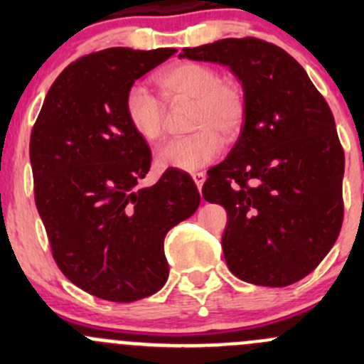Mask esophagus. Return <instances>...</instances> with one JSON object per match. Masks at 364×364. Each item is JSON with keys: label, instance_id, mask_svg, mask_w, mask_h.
I'll return each mask as SVG.
<instances>
[{"label": "esophagus", "instance_id": "esophagus-1", "mask_svg": "<svg viewBox=\"0 0 364 364\" xmlns=\"http://www.w3.org/2000/svg\"><path fill=\"white\" fill-rule=\"evenodd\" d=\"M192 178H193V181H196L197 188H199V190L203 188V185H204V181H205V172H193Z\"/></svg>", "mask_w": 364, "mask_h": 364}]
</instances>
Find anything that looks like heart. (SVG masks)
I'll use <instances>...</instances> for the list:
<instances>
[{"mask_svg": "<svg viewBox=\"0 0 364 364\" xmlns=\"http://www.w3.org/2000/svg\"><path fill=\"white\" fill-rule=\"evenodd\" d=\"M156 86L168 100L193 102L188 137L171 139L156 151L160 168L193 172L215 160L223 148V138L240 132L245 117V95L237 84L220 80L215 68L196 61H183L161 70ZM124 112L135 134L146 142L159 141L164 134V105L148 87L135 84L124 98Z\"/></svg>", "mask_w": 364, "mask_h": 364, "instance_id": "heart-1", "label": "heart"}]
</instances>
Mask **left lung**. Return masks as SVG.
<instances>
[{"instance_id": "1", "label": "left lung", "mask_w": 364, "mask_h": 364, "mask_svg": "<svg viewBox=\"0 0 364 364\" xmlns=\"http://www.w3.org/2000/svg\"><path fill=\"white\" fill-rule=\"evenodd\" d=\"M179 58L229 67L243 87L240 137L203 186L227 211V266L253 285L296 284L328 255L343 220L345 156L328 102L291 54L264 40H216Z\"/></svg>"}]
</instances>
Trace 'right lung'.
<instances>
[{
  "label": "right lung",
  "instance_id": "1",
  "mask_svg": "<svg viewBox=\"0 0 364 364\" xmlns=\"http://www.w3.org/2000/svg\"><path fill=\"white\" fill-rule=\"evenodd\" d=\"M174 53L111 47L73 61L31 132L35 203L54 260L72 284L114 303L164 287L165 234L200 204L196 183L176 168L139 186L151 151L124 112L135 80Z\"/></svg>",
  "mask_w": 364,
  "mask_h": 364
}]
</instances>
